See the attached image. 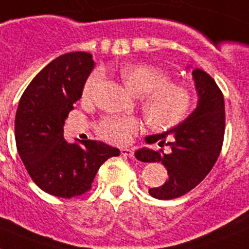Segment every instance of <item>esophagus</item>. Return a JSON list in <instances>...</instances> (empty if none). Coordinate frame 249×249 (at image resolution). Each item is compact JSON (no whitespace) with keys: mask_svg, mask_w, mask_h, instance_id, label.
<instances>
[{"mask_svg":"<svg viewBox=\"0 0 249 249\" xmlns=\"http://www.w3.org/2000/svg\"><path fill=\"white\" fill-rule=\"evenodd\" d=\"M120 152H121V154L125 157H130V158H133V157H134V150L131 149V148H123Z\"/></svg>","mask_w":249,"mask_h":249,"instance_id":"34e87169","label":"esophagus"}]
</instances>
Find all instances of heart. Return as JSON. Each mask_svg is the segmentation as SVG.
Here are the masks:
<instances>
[{"label":"heart","instance_id":"1","mask_svg":"<svg viewBox=\"0 0 249 249\" xmlns=\"http://www.w3.org/2000/svg\"><path fill=\"white\" fill-rule=\"evenodd\" d=\"M120 76L126 89L143 96L142 111L152 126L168 129L179 124L191 107V96L182 86L170 82V77L153 67L130 64L121 68ZM104 78L102 71L91 73L85 83L83 93L92 95ZM141 129V121L134 116H107L100 123L99 133L104 139L123 144Z\"/></svg>","mask_w":249,"mask_h":249}]
</instances>
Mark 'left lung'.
Returning <instances> with one entry per match:
<instances>
[{"instance_id":"obj_1","label":"left lung","mask_w":249,"mask_h":249,"mask_svg":"<svg viewBox=\"0 0 249 249\" xmlns=\"http://www.w3.org/2000/svg\"><path fill=\"white\" fill-rule=\"evenodd\" d=\"M190 68V67H187ZM197 105L178 125L162 134L145 137V143L168 145V152L141 148L135 158L166 167L168 179L149 189L150 196L160 200L176 199L191 191L212 171L220 154L225 129L223 93L214 79L200 68L192 71Z\"/></svg>"}]
</instances>
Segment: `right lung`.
<instances>
[{
	"mask_svg": "<svg viewBox=\"0 0 249 249\" xmlns=\"http://www.w3.org/2000/svg\"><path fill=\"white\" fill-rule=\"evenodd\" d=\"M95 62L86 52H72L52 60L37 73L18 102L15 139L29 175L43 191L71 199L91 189L106 160L120 154L102 142L64 139L63 126Z\"/></svg>",
	"mask_w": 249,
	"mask_h": 249,
	"instance_id": "add662e5",
	"label": "right lung"
}]
</instances>
